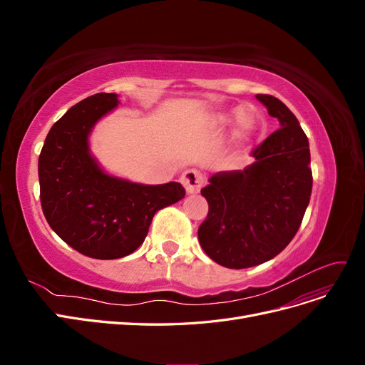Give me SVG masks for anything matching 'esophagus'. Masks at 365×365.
I'll use <instances>...</instances> for the list:
<instances>
[{
    "instance_id": "obj_1",
    "label": "esophagus",
    "mask_w": 365,
    "mask_h": 365,
    "mask_svg": "<svg viewBox=\"0 0 365 365\" xmlns=\"http://www.w3.org/2000/svg\"><path fill=\"white\" fill-rule=\"evenodd\" d=\"M181 182L185 187L187 193H190V195L197 193L201 190V187L204 185V176L200 170L189 169L181 175Z\"/></svg>"
}]
</instances>
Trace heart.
I'll return each instance as SVG.
<instances>
[{
  "instance_id": "b5f03b06",
  "label": "heart",
  "mask_w": 365,
  "mask_h": 365,
  "mask_svg": "<svg viewBox=\"0 0 365 365\" xmlns=\"http://www.w3.org/2000/svg\"><path fill=\"white\" fill-rule=\"evenodd\" d=\"M231 125H236L235 140L237 145H245V143H248L254 135L257 134L259 118H257V114L251 111V109L245 111V108L242 106H236L227 113L216 115L215 126L219 130H225Z\"/></svg>"
}]
</instances>
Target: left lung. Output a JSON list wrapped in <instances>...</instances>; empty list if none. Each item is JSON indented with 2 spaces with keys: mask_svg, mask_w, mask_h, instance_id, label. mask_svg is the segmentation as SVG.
Returning <instances> with one entry per match:
<instances>
[{
  "mask_svg": "<svg viewBox=\"0 0 365 365\" xmlns=\"http://www.w3.org/2000/svg\"><path fill=\"white\" fill-rule=\"evenodd\" d=\"M280 129L254 149L244 170L217 172L201 190L208 202L197 239L225 268L256 267L288 247L312 193L309 141L297 117L277 97L257 94Z\"/></svg>",
  "mask_w": 365,
  "mask_h": 365,
  "instance_id": "8db88e82",
  "label": "left lung"
}]
</instances>
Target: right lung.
Listing matches in <instances>:
<instances>
[{"label":"right lung","mask_w":365,"mask_h":365,"mask_svg":"<svg viewBox=\"0 0 365 365\" xmlns=\"http://www.w3.org/2000/svg\"><path fill=\"white\" fill-rule=\"evenodd\" d=\"M118 103V94L98 93L71 106L51 126L38 163L48 225L65 244L101 260L134 252L145 242L153 215L185 196L180 182H132L98 164L90 135Z\"/></svg>","instance_id":"right-lung-1"}]
</instances>
